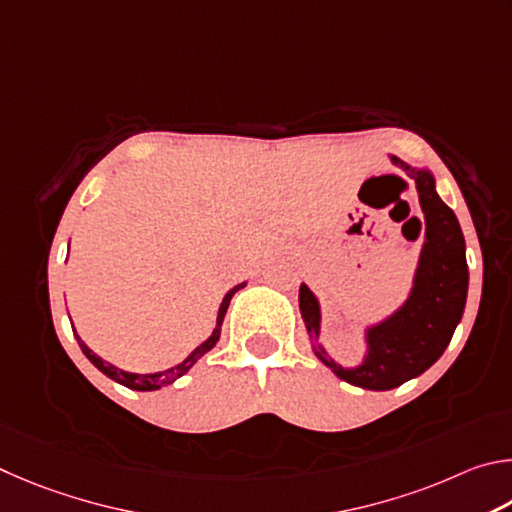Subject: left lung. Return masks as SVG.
Here are the masks:
<instances>
[{
	"label": "left lung",
	"mask_w": 512,
	"mask_h": 512,
	"mask_svg": "<svg viewBox=\"0 0 512 512\" xmlns=\"http://www.w3.org/2000/svg\"><path fill=\"white\" fill-rule=\"evenodd\" d=\"M391 161L414 179L427 233L420 251L409 299L384 321L366 328V355L360 366L346 369L328 357L324 346L312 351L339 380L369 391H389L425 373L450 344L468 299L465 240L454 211L436 193L434 175L393 157ZM301 317L310 337L319 339L321 308L308 285L299 290Z\"/></svg>",
	"instance_id": "obj_1"
}]
</instances>
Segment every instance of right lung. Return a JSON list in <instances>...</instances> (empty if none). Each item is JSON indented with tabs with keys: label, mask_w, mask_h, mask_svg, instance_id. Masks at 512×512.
Returning <instances> with one entry per match:
<instances>
[{
	"label": "right lung",
	"mask_w": 512,
	"mask_h": 512,
	"mask_svg": "<svg viewBox=\"0 0 512 512\" xmlns=\"http://www.w3.org/2000/svg\"><path fill=\"white\" fill-rule=\"evenodd\" d=\"M247 283H240V285H236V288H231L227 294H224V299H222V303H220V310H218V319H215V328H213V333H211V337L206 339L204 344H200L195 348V351L186 357V360L182 362V364H177V366H173V369H166V371H159V373H130V371H121V369H116L114 364H110V362H105V360H101V357H98L92 348H89L83 339H80L78 335H76V330H74V335H76V342H78V346H80V351L85 353V357L89 362H92L98 371H101L103 375H107V378L110 380H114V382H119V384H123V387H128V389H134V391H157V389H161V387H166V384H173L177 378H182L184 373H188V369H191V366L200 360V357L204 355V353H209L211 348L218 344V339H220V328H222V321H224V315H227V308H229V303H231V297L233 294H236L240 288H245ZM71 328H74V324H71Z\"/></svg>",
	"instance_id": "right-lung-1"
}]
</instances>
